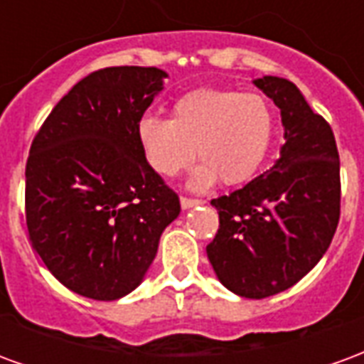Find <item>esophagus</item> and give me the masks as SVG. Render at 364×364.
<instances>
[{
  "label": "esophagus",
  "instance_id": "esophagus-1",
  "mask_svg": "<svg viewBox=\"0 0 364 364\" xmlns=\"http://www.w3.org/2000/svg\"><path fill=\"white\" fill-rule=\"evenodd\" d=\"M203 205V200L200 198H189V197H181V208H193V206Z\"/></svg>",
  "mask_w": 364,
  "mask_h": 364
}]
</instances>
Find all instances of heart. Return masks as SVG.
<instances>
[{"label": "heart", "instance_id": "b5f03b06", "mask_svg": "<svg viewBox=\"0 0 364 364\" xmlns=\"http://www.w3.org/2000/svg\"><path fill=\"white\" fill-rule=\"evenodd\" d=\"M136 132L148 164L164 177L189 167L197 148L203 166L191 185L205 189L216 179L237 185L257 173L273 142L274 114L261 93L198 87L175 101L171 119L146 114Z\"/></svg>", "mask_w": 364, "mask_h": 364}]
</instances>
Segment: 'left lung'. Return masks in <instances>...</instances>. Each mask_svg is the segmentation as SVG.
<instances>
[{"mask_svg": "<svg viewBox=\"0 0 364 364\" xmlns=\"http://www.w3.org/2000/svg\"><path fill=\"white\" fill-rule=\"evenodd\" d=\"M281 109V158L242 189L213 198L220 226L206 255L237 296L267 298L296 284L328 252L339 222L336 136L284 77L253 80Z\"/></svg>", "mask_w": 364, "mask_h": 364, "instance_id": "1", "label": "left lung"}]
</instances>
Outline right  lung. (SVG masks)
I'll return each mask as SVG.
<instances>
[{
	"mask_svg": "<svg viewBox=\"0 0 364 364\" xmlns=\"http://www.w3.org/2000/svg\"><path fill=\"white\" fill-rule=\"evenodd\" d=\"M167 74L97 70L62 97L28 151L31 244L66 289L117 300L142 282L161 232L181 213L138 142V122Z\"/></svg>",
	"mask_w": 364,
	"mask_h": 364,
	"instance_id": "add662e5",
	"label": "right lung"
}]
</instances>
